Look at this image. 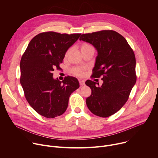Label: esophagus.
Segmentation results:
<instances>
[{
    "label": "esophagus",
    "mask_w": 158,
    "mask_h": 158,
    "mask_svg": "<svg viewBox=\"0 0 158 158\" xmlns=\"http://www.w3.org/2000/svg\"><path fill=\"white\" fill-rule=\"evenodd\" d=\"M79 84L81 85H85V81L84 80H79Z\"/></svg>",
    "instance_id": "1"
}]
</instances>
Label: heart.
<instances>
[{
  "label": "heart",
  "mask_w": 158,
  "mask_h": 158,
  "mask_svg": "<svg viewBox=\"0 0 158 158\" xmlns=\"http://www.w3.org/2000/svg\"><path fill=\"white\" fill-rule=\"evenodd\" d=\"M93 48L92 46H91L90 44H89L87 43H83L82 44H81V52H83L84 51H85L90 48ZM68 52L66 53V55H67V54H68ZM84 69L81 68V67H74V68H73L71 70V73L73 74H74L76 76H82L84 74Z\"/></svg>",
  "instance_id": "b5f03b06"
}]
</instances>
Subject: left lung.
<instances>
[{"mask_svg": "<svg viewBox=\"0 0 158 158\" xmlns=\"http://www.w3.org/2000/svg\"><path fill=\"white\" fill-rule=\"evenodd\" d=\"M79 40L92 44L98 51L91 77L102 76L103 81L101 86L86 81L92 91L86 99L87 106L98 116L109 117L125 104L136 82L134 51L123 35L112 30L82 34Z\"/></svg>", "mask_w": 158, "mask_h": 158, "instance_id": "left-lung-1", "label": "left lung"}]
</instances>
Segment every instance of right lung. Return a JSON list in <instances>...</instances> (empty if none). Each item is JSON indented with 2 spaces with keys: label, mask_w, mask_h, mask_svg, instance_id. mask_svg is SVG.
I'll list each match as a JSON object with an SVG mask.
<instances>
[{
  "label": "right lung",
  "mask_w": 158,
  "mask_h": 158,
  "mask_svg": "<svg viewBox=\"0 0 158 158\" xmlns=\"http://www.w3.org/2000/svg\"><path fill=\"white\" fill-rule=\"evenodd\" d=\"M81 34L42 32L30 41L20 64V82L30 106L40 115L54 118L66 110L71 94L79 87L77 79L67 76L53 78L60 69L65 52Z\"/></svg>",
  "instance_id": "obj_1"
}]
</instances>
